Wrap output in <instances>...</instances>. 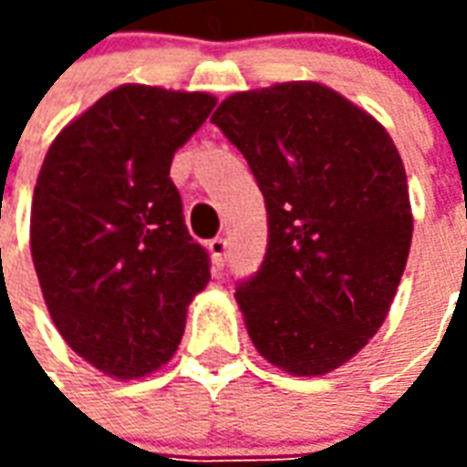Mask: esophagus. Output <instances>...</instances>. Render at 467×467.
Listing matches in <instances>:
<instances>
[{
    "label": "esophagus",
    "mask_w": 467,
    "mask_h": 467,
    "mask_svg": "<svg viewBox=\"0 0 467 467\" xmlns=\"http://www.w3.org/2000/svg\"><path fill=\"white\" fill-rule=\"evenodd\" d=\"M227 247H230V243H227L224 237H213V240L207 243V250L213 254L214 267H223L224 265V260H227Z\"/></svg>",
    "instance_id": "1"
}]
</instances>
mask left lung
I'll list each match as a JSON object with an SVG mask.
<instances>
[{
  "label": "left lung",
  "instance_id": "8db88e82",
  "mask_svg": "<svg viewBox=\"0 0 467 467\" xmlns=\"http://www.w3.org/2000/svg\"><path fill=\"white\" fill-rule=\"evenodd\" d=\"M267 207L263 265L234 287L265 360L323 375L368 345L390 310L412 240L390 134L317 82L237 92L213 115Z\"/></svg>",
  "mask_w": 467,
  "mask_h": 467
}]
</instances>
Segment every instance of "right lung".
<instances>
[{
  "mask_svg": "<svg viewBox=\"0 0 467 467\" xmlns=\"http://www.w3.org/2000/svg\"><path fill=\"white\" fill-rule=\"evenodd\" d=\"M217 99L124 85L67 124L32 202V260L67 345L122 380L157 370L182 340L210 254L187 233L174 152Z\"/></svg>",
  "mask_w": 467,
  "mask_h": 467,
  "instance_id": "1",
  "label": "right lung"
}]
</instances>
